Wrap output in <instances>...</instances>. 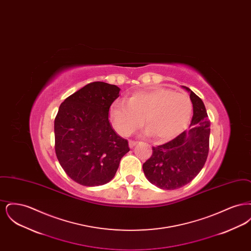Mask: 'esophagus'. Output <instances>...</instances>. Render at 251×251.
<instances>
[{"label":"esophagus","mask_w":251,"mask_h":251,"mask_svg":"<svg viewBox=\"0 0 251 251\" xmlns=\"http://www.w3.org/2000/svg\"><path fill=\"white\" fill-rule=\"evenodd\" d=\"M136 143H137V142H136V141H133V140H130V141H129V147H130V148H133V147H134V146H135V145H136Z\"/></svg>","instance_id":"1"}]
</instances>
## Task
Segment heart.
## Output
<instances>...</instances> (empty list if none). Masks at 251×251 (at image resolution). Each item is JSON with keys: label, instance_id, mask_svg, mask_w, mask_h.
<instances>
[{"label": "heart", "instance_id": "b5f03b06", "mask_svg": "<svg viewBox=\"0 0 251 251\" xmlns=\"http://www.w3.org/2000/svg\"><path fill=\"white\" fill-rule=\"evenodd\" d=\"M192 101L184 93L167 88L136 92L127 100H117L109 111L114 129L128 136L145 123L147 134L167 141L183 131L191 118Z\"/></svg>", "mask_w": 251, "mask_h": 251}]
</instances>
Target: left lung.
Listing matches in <instances>:
<instances>
[{"label": "left lung", "instance_id": "obj_1", "mask_svg": "<svg viewBox=\"0 0 251 251\" xmlns=\"http://www.w3.org/2000/svg\"><path fill=\"white\" fill-rule=\"evenodd\" d=\"M193 118L190 129L167 143L152 147V155L143 164L145 176L161 189H178L192 181L202 169L209 152L210 120L201 99L190 88Z\"/></svg>", "mask_w": 251, "mask_h": 251}]
</instances>
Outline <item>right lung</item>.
<instances>
[{"instance_id":"right-lung-1","label":"right lung","mask_w":251,"mask_h":251,"mask_svg":"<svg viewBox=\"0 0 251 251\" xmlns=\"http://www.w3.org/2000/svg\"><path fill=\"white\" fill-rule=\"evenodd\" d=\"M120 87L103 82L86 84L68 97L54 120L55 153L68 176L84 186L109 182L128 141L116 133L108 116Z\"/></svg>"}]
</instances>
